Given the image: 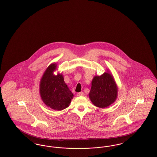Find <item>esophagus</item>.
<instances>
[{
    "label": "esophagus",
    "mask_w": 157,
    "mask_h": 157,
    "mask_svg": "<svg viewBox=\"0 0 157 157\" xmlns=\"http://www.w3.org/2000/svg\"><path fill=\"white\" fill-rule=\"evenodd\" d=\"M83 95H84V93L83 92H79L77 94V96H78V97H81Z\"/></svg>",
    "instance_id": "34e87169"
}]
</instances>
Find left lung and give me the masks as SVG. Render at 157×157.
Listing matches in <instances>:
<instances>
[{
    "instance_id": "obj_1",
    "label": "left lung",
    "mask_w": 157,
    "mask_h": 157,
    "mask_svg": "<svg viewBox=\"0 0 157 157\" xmlns=\"http://www.w3.org/2000/svg\"><path fill=\"white\" fill-rule=\"evenodd\" d=\"M118 91V86L114 78L108 71L101 76L94 77L89 97L95 106L105 108L116 101Z\"/></svg>"
}]
</instances>
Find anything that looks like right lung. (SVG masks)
Returning <instances> with one entry per match:
<instances>
[{
	"label": "right lung",
	"instance_id": "1",
	"mask_svg": "<svg viewBox=\"0 0 157 157\" xmlns=\"http://www.w3.org/2000/svg\"><path fill=\"white\" fill-rule=\"evenodd\" d=\"M57 64L52 63L46 68L39 84V94L48 107L62 111L69 106L74 97L73 94L64 81L62 74L54 75Z\"/></svg>",
	"mask_w": 157,
	"mask_h": 157
}]
</instances>
